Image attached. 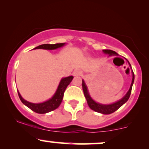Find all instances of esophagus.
<instances>
[{
    "label": "esophagus",
    "instance_id": "obj_1",
    "mask_svg": "<svg viewBox=\"0 0 149 149\" xmlns=\"http://www.w3.org/2000/svg\"><path fill=\"white\" fill-rule=\"evenodd\" d=\"M80 74H81V72H80V70L76 69L73 71V75H74V76H80Z\"/></svg>",
    "mask_w": 149,
    "mask_h": 149
}]
</instances>
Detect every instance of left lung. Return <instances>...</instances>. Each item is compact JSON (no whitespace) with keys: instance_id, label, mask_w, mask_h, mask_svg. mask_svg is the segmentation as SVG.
<instances>
[{"instance_id":"left-lung-1","label":"left lung","mask_w":149,"mask_h":149,"mask_svg":"<svg viewBox=\"0 0 149 149\" xmlns=\"http://www.w3.org/2000/svg\"><path fill=\"white\" fill-rule=\"evenodd\" d=\"M103 52L104 53H106V54H109L110 56L118 55V54L115 52V51L111 50V49H104ZM134 73L132 72V80L130 88L129 91H128L127 93L126 94L125 96L123 99H121L120 100H119L118 102L111 104H109V105H104V104L97 103V102H95V101L92 100L91 97H90V95H89L88 88H87V86L85 85L84 80H83L82 86H83V92H84V95L87 100V102H88V106L90 107V109H92L93 111H95L100 113L111 114L112 113L115 112L116 111H117L118 109L121 107V106L123 105V104L125 103L128 100H129L130 96V94H131V91H132V88L133 83H134Z\"/></svg>"}]
</instances>
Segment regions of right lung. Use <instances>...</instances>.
Returning a JSON list of instances; mask_svg holds the SVG:
<instances>
[{
    "label": "right lung",
    "instance_id": "add662e5",
    "mask_svg": "<svg viewBox=\"0 0 149 149\" xmlns=\"http://www.w3.org/2000/svg\"><path fill=\"white\" fill-rule=\"evenodd\" d=\"M65 43H57V44H42L38 47H35L34 49H57L58 47H62ZM73 77L72 76L64 78L61 80L60 83L57 90V92H55L54 95L53 96L50 100L48 101H46L45 102L40 104H33L31 102H27L22 98L20 95L19 92L18 91V95L19 97L20 100L24 104H25L27 107L29 108L32 111L38 113H46L52 111L54 109H57L59 107L61 103V101L63 100L64 97V93L65 90L67 88V86L70 84L71 80H73Z\"/></svg>",
    "mask_w": 149,
    "mask_h": 149
}]
</instances>
